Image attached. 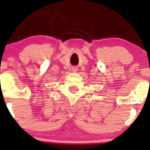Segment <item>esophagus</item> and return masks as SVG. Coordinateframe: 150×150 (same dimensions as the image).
I'll list each match as a JSON object with an SVG mask.
<instances>
[{
	"label": "esophagus",
	"instance_id": "1",
	"mask_svg": "<svg viewBox=\"0 0 150 150\" xmlns=\"http://www.w3.org/2000/svg\"><path fill=\"white\" fill-rule=\"evenodd\" d=\"M72 71H73V73H76L77 71V68L75 66L73 67V68H72Z\"/></svg>",
	"mask_w": 150,
	"mask_h": 150
}]
</instances>
